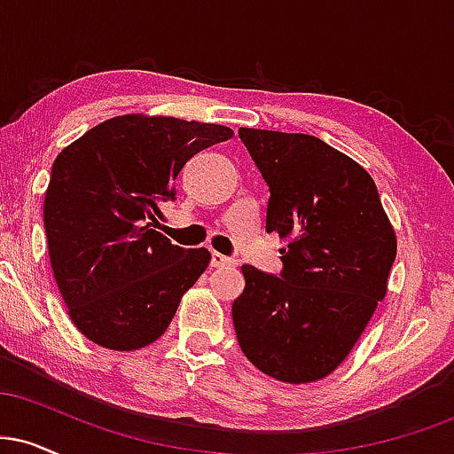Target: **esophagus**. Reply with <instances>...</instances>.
<instances>
[{
  "instance_id": "1",
  "label": "esophagus",
  "mask_w": 454,
  "mask_h": 454,
  "mask_svg": "<svg viewBox=\"0 0 454 454\" xmlns=\"http://www.w3.org/2000/svg\"><path fill=\"white\" fill-rule=\"evenodd\" d=\"M234 260L232 258H228V256H223V254H220V252H213L211 254V267H215V269H223V267H234Z\"/></svg>"
}]
</instances>
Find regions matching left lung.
I'll return each instance as SVG.
<instances>
[{"mask_svg": "<svg viewBox=\"0 0 454 454\" xmlns=\"http://www.w3.org/2000/svg\"><path fill=\"white\" fill-rule=\"evenodd\" d=\"M267 181V232L281 278L243 264L232 303L239 346L262 373L290 384L326 378L387 296L397 237L372 175L309 134L239 129Z\"/></svg>", "mask_w": 454, "mask_h": 454, "instance_id": "8db88e82", "label": "left lung"}]
</instances>
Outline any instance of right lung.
Masks as SVG:
<instances>
[{"label":"right lung","instance_id":"1","mask_svg":"<svg viewBox=\"0 0 454 454\" xmlns=\"http://www.w3.org/2000/svg\"><path fill=\"white\" fill-rule=\"evenodd\" d=\"M228 138L232 129L215 123L123 114L57 155L44 231L57 288L87 340L129 352L168 328L211 254L173 245L155 217L175 200L185 161Z\"/></svg>","mask_w":454,"mask_h":454}]
</instances>
